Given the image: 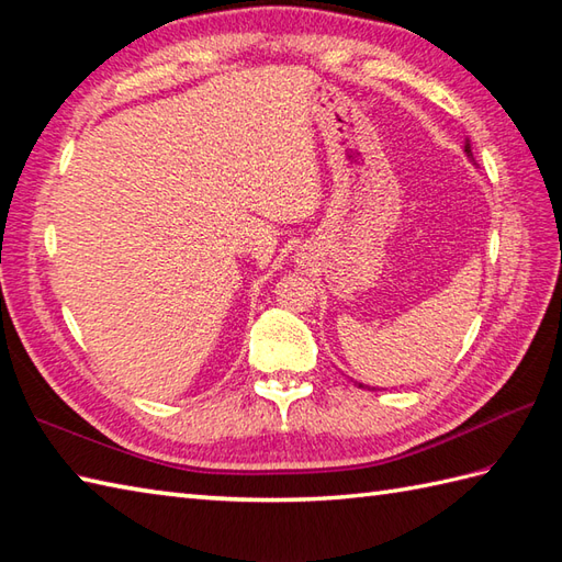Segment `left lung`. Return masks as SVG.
<instances>
[{"mask_svg":"<svg viewBox=\"0 0 562 562\" xmlns=\"http://www.w3.org/2000/svg\"><path fill=\"white\" fill-rule=\"evenodd\" d=\"M465 154H469V159H473V154H471V145H469V142H465ZM355 384H357V381H355ZM357 386H360V389H369V386H364V384H357ZM374 391V389H372Z\"/></svg>","mask_w":562,"mask_h":562,"instance_id":"left-lung-1","label":"left lung"}]
</instances>
